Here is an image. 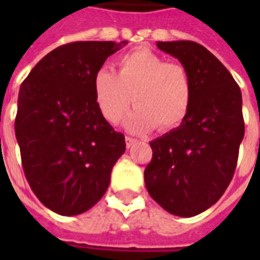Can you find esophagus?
Listing matches in <instances>:
<instances>
[{"label":"esophagus","instance_id":"esophagus-1","mask_svg":"<svg viewBox=\"0 0 260 260\" xmlns=\"http://www.w3.org/2000/svg\"><path fill=\"white\" fill-rule=\"evenodd\" d=\"M125 142H126V147L129 149L134 143H136V139L135 138H131V136H126V138H125Z\"/></svg>","mask_w":260,"mask_h":260}]
</instances>
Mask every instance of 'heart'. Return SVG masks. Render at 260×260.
Returning <instances> with one entry per match:
<instances>
[{"instance_id": "heart-1", "label": "heart", "mask_w": 260, "mask_h": 260, "mask_svg": "<svg viewBox=\"0 0 260 260\" xmlns=\"http://www.w3.org/2000/svg\"><path fill=\"white\" fill-rule=\"evenodd\" d=\"M94 102L104 119L117 124L134 100L126 119L132 132L170 131L185 119L192 102V80L184 65L167 62L147 48H138L115 61V74L102 68L93 78Z\"/></svg>"}]
</instances>
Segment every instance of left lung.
<instances>
[{
    "instance_id": "8db88e82",
    "label": "left lung",
    "mask_w": 260,
    "mask_h": 260,
    "mask_svg": "<svg viewBox=\"0 0 260 260\" xmlns=\"http://www.w3.org/2000/svg\"><path fill=\"white\" fill-rule=\"evenodd\" d=\"M191 76L192 102L178 128L150 142L147 192L164 210L192 217L214 205L233 180L245 125L242 96L227 68L189 40L157 42Z\"/></svg>"
}]
</instances>
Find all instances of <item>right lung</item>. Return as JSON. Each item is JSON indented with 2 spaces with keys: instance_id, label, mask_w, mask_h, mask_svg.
<instances>
[{
  "instance_id": "1",
  "label": "right lung",
  "mask_w": 260,
  "mask_h": 260,
  "mask_svg": "<svg viewBox=\"0 0 260 260\" xmlns=\"http://www.w3.org/2000/svg\"><path fill=\"white\" fill-rule=\"evenodd\" d=\"M126 42H75L42 58L19 89L15 135L31 191L61 216H76L100 201L125 136L94 102L93 78Z\"/></svg>"
}]
</instances>
